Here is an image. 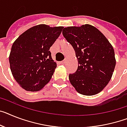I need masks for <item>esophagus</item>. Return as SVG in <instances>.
<instances>
[{
  "label": "esophagus",
  "instance_id": "34e87169",
  "mask_svg": "<svg viewBox=\"0 0 127 127\" xmlns=\"http://www.w3.org/2000/svg\"><path fill=\"white\" fill-rule=\"evenodd\" d=\"M66 60L62 61L61 62V64H64L66 63Z\"/></svg>",
  "mask_w": 127,
  "mask_h": 127
}]
</instances>
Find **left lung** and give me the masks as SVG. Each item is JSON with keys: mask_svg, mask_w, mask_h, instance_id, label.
Instances as JSON below:
<instances>
[{"mask_svg": "<svg viewBox=\"0 0 127 127\" xmlns=\"http://www.w3.org/2000/svg\"><path fill=\"white\" fill-rule=\"evenodd\" d=\"M63 35L73 46L78 61L69 80L85 95L99 93L111 79L116 66L114 50L105 36L90 24L64 28Z\"/></svg>", "mask_w": 127, "mask_h": 127, "instance_id": "obj_1", "label": "left lung"}]
</instances>
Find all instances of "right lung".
<instances>
[{"label": "right lung", "instance_id": "1", "mask_svg": "<svg viewBox=\"0 0 127 127\" xmlns=\"http://www.w3.org/2000/svg\"><path fill=\"white\" fill-rule=\"evenodd\" d=\"M63 26L39 24L24 32L15 40L9 54L11 73L26 91L37 92L50 81L57 64L50 48Z\"/></svg>", "mask_w": 127, "mask_h": 127}]
</instances>
